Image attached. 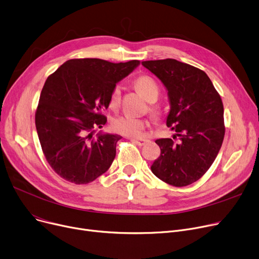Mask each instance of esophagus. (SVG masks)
Returning <instances> with one entry per match:
<instances>
[{"mask_svg":"<svg viewBox=\"0 0 259 259\" xmlns=\"http://www.w3.org/2000/svg\"><path fill=\"white\" fill-rule=\"evenodd\" d=\"M131 140H132L134 143H136L137 145H139V146L145 145L146 143L149 142V140H147V139H135V138H132Z\"/></svg>","mask_w":259,"mask_h":259,"instance_id":"1","label":"esophagus"}]
</instances>
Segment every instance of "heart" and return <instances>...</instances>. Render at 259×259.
I'll return each mask as SVG.
<instances>
[{"mask_svg":"<svg viewBox=\"0 0 259 259\" xmlns=\"http://www.w3.org/2000/svg\"><path fill=\"white\" fill-rule=\"evenodd\" d=\"M136 87L139 93L148 101L155 102L159 97V87L150 76L143 75L136 80ZM121 100V87L116 85L110 96V106L117 109ZM147 125V121L131 115H122L115 118L112 122L114 131L128 137H139Z\"/></svg>","mask_w":259,"mask_h":259,"instance_id":"heart-1","label":"heart"}]
</instances>
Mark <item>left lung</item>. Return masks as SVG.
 <instances>
[{
    "mask_svg": "<svg viewBox=\"0 0 259 259\" xmlns=\"http://www.w3.org/2000/svg\"><path fill=\"white\" fill-rule=\"evenodd\" d=\"M161 80L170 110L166 125L174 139H158L161 154L150 166L165 183L183 187L204 176L214 162L224 136V106L208 75L193 66L167 58L142 62Z\"/></svg>",
    "mask_w": 259,
    "mask_h": 259,
    "instance_id": "1",
    "label": "left lung"
}]
</instances>
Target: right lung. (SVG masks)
<instances>
[{"label": "right lung", "mask_w": 259, "mask_h": 259, "mask_svg": "<svg viewBox=\"0 0 259 259\" xmlns=\"http://www.w3.org/2000/svg\"><path fill=\"white\" fill-rule=\"evenodd\" d=\"M140 65L99 58L70 59L46 80L35 113L44 155L53 170L75 184H88L108 170L116 156L117 134L99 132L116 84Z\"/></svg>", "instance_id": "obj_1"}]
</instances>
